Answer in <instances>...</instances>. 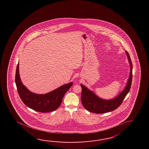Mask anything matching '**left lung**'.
Segmentation results:
<instances>
[{
    "instance_id": "1",
    "label": "left lung",
    "mask_w": 149,
    "mask_h": 149,
    "mask_svg": "<svg viewBox=\"0 0 149 149\" xmlns=\"http://www.w3.org/2000/svg\"><path fill=\"white\" fill-rule=\"evenodd\" d=\"M125 52L126 53L128 60L130 64V78L124 91L121 92L120 94H119L117 96H116L113 99L104 100L100 98L85 86L81 84L80 86L82 88L81 95V103L84 107L87 110L95 113H106L108 112L113 111L116 109H117L124 101V98H125L128 92H130L133 77L132 63L128 53L127 51Z\"/></svg>"
}]
</instances>
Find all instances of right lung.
Masks as SVG:
<instances>
[{"instance_id": "right-lung-1", "label": "right lung", "mask_w": 149, "mask_h": 149, "mask_svg": "<svg viewBox=\"0 0 149 149\" xmlns=\"http://www.w3.org/2000/svg\"><path fill=\"white\" fill-rule=\"evenodd\" d=\"M19 62L16 67L15 84L19 97L24 104L35 111L49 112L60 107L64 95L73 85L71 82L45 94H38L30 92L22 84L19 74Z\"/></svg>"}]
</instances>
